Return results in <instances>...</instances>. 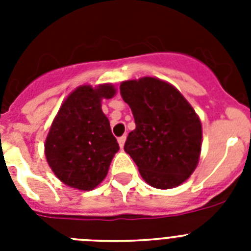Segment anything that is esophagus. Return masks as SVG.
Listing matches in <instances>:
<instances>
[{"mask_svg":"<svg viewBox=\"0 0 251 251\" xmlns=\"http://www.w3.org/2000/svg\"><path fill=\"white\" fill-rule=\"evenodd\" d=\"M118 143H119V147L123 148L124 147V143H126V136H122L118 138Z\"/></svg>","mask_w":251,"mask_h":251,"instance_id":"1","label":"esophagus"}]
</instances>
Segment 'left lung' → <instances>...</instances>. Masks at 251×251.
I'll return each mask as SVG.
<instances>
[{"label": "left lung", "mask_w": 251, "mask_h": 251, "mask_svg": "<svg viewBox=\"0 0 251 251\" xmlns=\"http://www.w3.org/2000/svg\"><path fill=\"white\" fill-rule=\"evenodd\" d=\"M121 95L136 122L124 151L143 179L161 190L185 182L199 163L202 142L194 108L174 85L157 77L123 81Z\"/></svg>", "instance_id": "8db88e82"}]
</instances>
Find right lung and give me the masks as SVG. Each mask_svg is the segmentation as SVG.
Here are the masks:
<instances>
[{"label":"right lung","instance_id":"1","mask_svg":"<svg viewBox=\"0 0 251 251\" xmlns=\"http://www.w3.org/2000/svg\"><path fill=\"white\" fill-rule=\"evenodd\" d=\"M114 95L112 84L81 85L60 106L46 137L45 156L65 185L90 191L105 178L119 146L101 110V100Z\"/></svg>","mask_w":251,"mask_h":251}]
</instances>
